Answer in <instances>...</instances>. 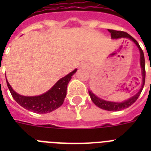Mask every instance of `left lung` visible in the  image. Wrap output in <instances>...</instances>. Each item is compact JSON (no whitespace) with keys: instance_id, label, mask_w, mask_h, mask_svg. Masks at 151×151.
Listing matches in <instances>:
<instances>
[{"instance_id":"1","label":"left lung","mask_w":151,"mask_h":151,"mask_svg":"<svg viewBox=\"0 0 151 151\" xmlns=\"http://www.w3.org/2000/svg\"><path fill=\"white\" fill-rule=\"evenodd\" d=\"M108 31L111 33V38L112 40H117V39H121V38H127L129 40H132V41L135 43L137 48L139 49V63H140V67H141V74H142V84L141 88L139 90V91L134 95L133 96L130 97L129 99H127L121 102H117V101H106L104 99H101L100 98L95 95L91 91H88L89 95L91 97V101L95 103V105L99 107L101 109L107 110V111H120V110L125 109L129 107L130 105H133L134 102L137 100L138 97L139 96L142 90H143L144 84H145V60H144V54L142 49L139 46V43L137 42L135 39H133L130 35H129L128 33L122 31H116V30H112V29H108Z\"/></svg>"}]
</instances>
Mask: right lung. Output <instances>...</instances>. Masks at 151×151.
Instances as JSON below:
<instances>
[{"label":"right lung","mask_w":151,"mask_h":151,"mask_svg":"<svg viewBox=\"0 0 151 151\" xmlns=\"http://www.w3.org/2000/svg\"><path fill=\"white\" fill-rule=\"evenodd\" d=\"M77 70L78 69L73 70L67 75L59 80L50 90L37 96H24L19 95L12 89L7 78L6 81L13 99L22 107L35 113H48L54 111L63 105L65 97L67 95V84Z\"/></svg>","instance_id":"1"}]
</instances>
